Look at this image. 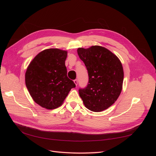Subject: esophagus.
I'll list each match as a JSON object with an SVG mask.
<instances>
[{
	"label": "esophagus",
	"mask_w": 156,
	"mask_h": 156,
	"mask_svg": "<svg viewBox=\"0 0 156 156\" xmlns=\"http://www.w3.org/2000/svg\"><path fill=\"white\" fill-rule=\"evenodd\" d=\"M73 82H74V83L75 84V85H77V84H78V81H77V79H75L74 81H73Z\"/></svg>",
	"instance_id": "34e87169"
}]
</instances>
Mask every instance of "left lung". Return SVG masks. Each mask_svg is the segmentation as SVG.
I'll list each match as a JSON object with an SVG mask.
<instances>
[{
	"label": "left lung",
	"mask_w": 156,
	"mask_h": 156,
	"mask_svg": "<svg viewBox=\"0 0 156 156\" xmlns=\"http://www.w3.org/2000/svg\"><path fill=\"white\" fill-rule=\"evenodd\" d=\"M77 53L86 66L89 77L87 87L79 89V96L88 109L104 111L117 100L122 92L124 70L120 60L99 45L78 48Z\"/></svg>",
	"instance_id": "obj_1"
}]
</instances>
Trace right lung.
<instances>
[{
  "instance_id": "right-lung-1",
  "label": "right lung",
  "mask_w": 156,
  "mask_h": 156,
  "mask_svg": "<svg viewBox=\"0 0 156 156\" xmlns=\"http://www.w3.org/2000/svg\"><path fill=\"white\" fill-rule=\"evenodd\" d=\"M68 52L56 48L42 51L34 58L25 73V84L37 104L47 109L62 105L72 88L65 61Z\"/></svg>"
}]
</instances>
